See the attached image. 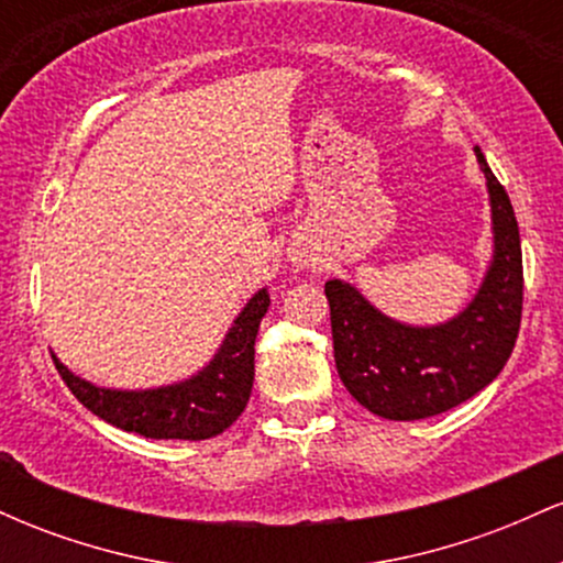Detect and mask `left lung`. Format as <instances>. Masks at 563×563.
Wrapping results in <instances>:
<instances>
[{
    "instance_id": "left-lung-1",
    "label": "left lung",
    "mask_w": 563,
    "mask_h": 563,
    "mask_svg": "<svg viewBox=\"0 0 563 563\" xmlns=\"http://www.w3.org/2000/svg\"><path fill=\"white\" fill-rule=\"evenodd\" d=\"M493 262L461 314L439 325L386 318L357 288L328 280L335 371L360 405L389 421H421L457 407L493 384L514 352L525 301V269L514 206L487 158Z\"/></svg>"
}]
</instances>
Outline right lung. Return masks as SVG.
<instances>
[{
	"label": "right lung",
	"instance_id": "1",
	"mask_svg": "<svg viewBox=\"0 0 563 563\" xmlns=\"http://www.w3.org/2000/svg\"><path fill=\"white\" fill-rule=\"evenodd\" d=\"M267 288L256 290L217 349L214 360L196 376L158 389H102L68 371L55 357V367L74 397L97 418L115 429L147 439H211L222 434L245 410L254 386V341L267 314Z\"/></svg>",
	"mask_w": 563,
	"mask_h": 563
}]
</instances>
